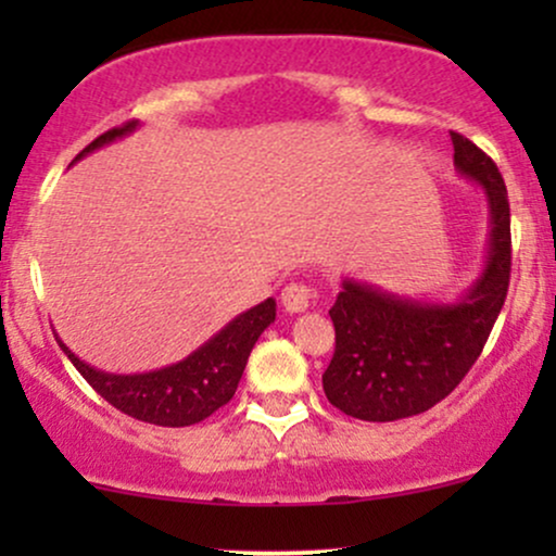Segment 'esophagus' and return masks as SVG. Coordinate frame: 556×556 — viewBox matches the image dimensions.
<instances>
[{
    "label": "esophagus",
    "mask_w": 556,
    "mask_h": 556,
    "mask_svg": "<svg viewBox=\"0 0 556 556\" xmlns=\"http://www.w3.org/2000/svg\"><path fill=\"white\" fill-rule=\"evenodd\" d=\"M311 298H314V290L308 285L292 282L282 290V305L287 314H303L311 305Z\"/></svg>",
    "instance_id": "34e87169"
}]
</instances>
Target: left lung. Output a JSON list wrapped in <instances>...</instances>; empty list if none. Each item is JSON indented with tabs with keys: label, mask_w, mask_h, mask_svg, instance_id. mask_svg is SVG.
<instances>
[{
	"label": "left lung",
	"mask_w": 556,
	"mask_h": 556,
	"mask_svg": "<svg viewBox=\"0 0 556 556\" xmlns=\"http://www.w3.org/2000/svg\"><path fill=\"white\" fill-rule=\"evenodd\" d=\"M455 169L481 185L489 245L481 271L455 300H418L355 277L342 279L331 305L334 358L324 392L344 416L374 424L426 413L452 392L481 355L509 287V201L496 164L452 132Z\"/></svg>",
	"instance_id": "obj_1"
}]
</instances>
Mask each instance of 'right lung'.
Returning <instances> with one entry per match:
<instances>
[{"label": "right lung", "instance_id": "add662e5", "mask_svg": "<svg viewBox=\"0 0 556 556\" xmlns=\"http://www.w3.org/2000/svg\"><path fill=\"white\" fill-rule=\"evenodd\" d=\"M138 119H132V123L104 132L93 143H88L73 159V164L80 162L83 156L93 154L101 146L112 143V140L130 136L132 130H138ZM274 318H277V300L266 298L264 303L235 316L232 321L216 331L212 340H206L201 348L193 350L188 358L146 374L101 371L91 363L80 361L60 340V334L54 337L60 342L62 353L73 361V366L78 368L83 379L110 405L123 410L125 416L146 420V424L180 429V426L201 424L203 418H208L232 400L253 344L258 342L264 329L274 324Z\"/></svg>", "mask_w": 556, "mask_h": 556}]
</instances>
